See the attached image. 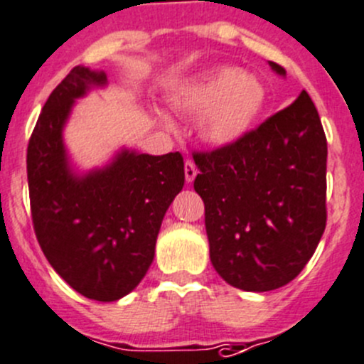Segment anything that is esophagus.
Wrapping results in <instances>:
<instances>
[{
  "mask_svg": "<svg viewBox=\"0 0 364 364\" xmlns=\"http://www.w3.org/2000/svg\"><path fill=\"white\" fill-rule=\"evenodd\" d=\"M196 176H197L196 164H193L192 160H186V164H185V178H186V181L192 183L193 179H196Z\"/></svg>",
  "mask_w": 364,
  "mask_h": 364,
  "instance_id": "obj_1",
  "label": "esophagus"
}]
</instances>
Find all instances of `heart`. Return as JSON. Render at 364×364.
<instances>
[{"label":"heart","mask_w":364,"mask_h":364,"mask_svg":"<svg viewBox=\"0 0 364 364\" xmlns=\"http://www.w3.org/2000/svg\"><path fill=\"white\" fill-rule=\"evenodd\" d=\"M171 104L183 114H200L199 137L223 148L252 130L266 104V87L255 75L241 73L240 68L220 67L183 84L172 93ZM159 117L165 127H172L167 114L159 112Z\"/></svg>","instance_id":"1"}]
</instances>
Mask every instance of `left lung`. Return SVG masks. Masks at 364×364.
Returning <instances> with one entry per match:
<instances>
[{"label": "left lung", "mask_w": 364, "mask_h": 364, "mask_svg": "<svg viewBox=\"0 0 364 364\" xmlns=\"http://www.w3.org/2000/svg\"><path fill=\"white\" fill-rule=\"evenodd\" d=\"M280 75L285 68L269 61ZM216 273L248 292L280 289L303 271L326 229L328 142L306 91L230 146L196 153Z\"/></svg>", "instance_id": "1"}]
</instances>
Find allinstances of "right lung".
Wrapping results in <instances>:
<instances>
[{
    "label": "right lung",
    "mask_w": 364,
    "mask_h": 364,
    "mask_svg": "<svg viewBox=\"0 0 364 364\" xmlns=\"http://www.w3.org/2000/svg\"><path fill=\"white\" fill-rule=\"evenodd\" d=\"M105 84L104 72L70 70L40 112L26 159L40 248L70 287L95 301L119 299L146 277L165 211L185 185L178 151L123 149L104 168L72 171L63 127L73 102Z\"/></svg>",
    "instance_id": "add662e5"
}]
</instances>
